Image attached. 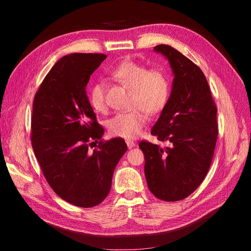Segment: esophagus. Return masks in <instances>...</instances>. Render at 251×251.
<instances>
[{
	"mask_svg": "<svg viewBox=\"0 0 251 251\" xmlns=\"http://www.w3.org/2000/svg\"><path fill=\"white\" fill-rule=\"evenodd\" d=\"M126 146H127L128 149H132V148H134L136 146V143L134 141H132V140H126Z\"/></svg>",
	"mask_w": 251,
	"mask_h": 251,
	"instance_id": "1",
	"label": "esophagus"
}]
</instances>
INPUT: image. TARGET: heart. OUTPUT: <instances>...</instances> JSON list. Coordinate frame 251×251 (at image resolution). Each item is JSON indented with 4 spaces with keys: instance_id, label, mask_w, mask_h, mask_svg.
Segmentation results:
<instances>
[{
    "instance_id": "heart-1",
    "label": "heart",
    "mask_w": 251,
    "mask_h": 251,
    "mask_svg": "<svg viewBox=\"0 0 251 251\" xmlns=\"http://www.w3.org/2000/svg\"><path fill=\"white\" fill-rule=\"evenodd\" d=\"M112 78L131 89L128 109L115 114L107 121L109 132L124 138L136 137L147 124L148 114L157 115L168 104L172 83L162 68H150L132 59H126L110 71ZM91 107L98 113L107 110V87L97 81L89 91Z\"/></svg>"
}]
</instances>
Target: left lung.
<instances>
[{
  "instance_id": "obj_1",
  "label": "left lung",
  "mask_w": 251,
  "mask_h": 251,
  "mask_svg": "<svg viewBox=\"0 0 251 251\" xmlns=\"http://www.w3.org/2000/svg\"><path fill=\"white\" fill-rule=\"evenodd\" d=\"M154 50L169 59L174 73L170 100L151 131L168 147L142 140L139 148L149 189L158 199L174 202L193 194L206 177L219 132L217 107L198 66L168 45Z\"/></svg>"
}]
</instances>
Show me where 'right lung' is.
<instances>
[{"mask_svg":"<svg viewBox=\"0 0 251 251\" xmlns=\"http://www.w3.org/2000/svg\"><path fill=\"white\" fill-rule=\"evenodd\" d=\"M107 57L102 53H72L60 58L44 78L33 100L31 144L44 177L54 193L78 207L101 203L126 151L123 138L101 139L86 87ZM99 146L92 152L89 147Z\"/></svg>","mask_w":251,"mask_h":251,"instance_id":"obj_1","label":"right lung"}]
</instances>
